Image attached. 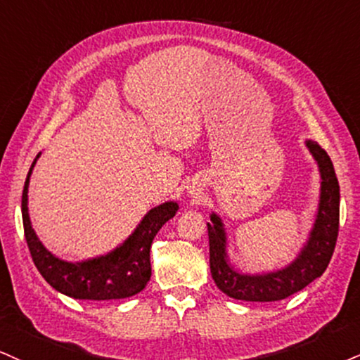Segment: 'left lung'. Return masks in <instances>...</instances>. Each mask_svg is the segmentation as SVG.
Listing matches in <instances>:
<instances>
[{
  "label": "left lung",
  "instance_id": "left-lung-1",
  "mask_svg": "<svg viewBox=\"0 0 360 360\" xmlns=\"http://www.w3.org/2000/svg\"><path fill=\"white\" fill-rule=\"evenodd\" d=\"M307 146L317 160L322 176L321 203L307 245L299 259L278 272L265 275H242L230 267L225 254V230L219 217L212 214L208 227L210 242V272L224 294L248 302H274L302 290L310 282L326 272L334 254L339 235V181L329 155L317 141L309 140Z\"/></svg>",
  "mask_w": 360,
  "mask_h": 360
}]
</instances>
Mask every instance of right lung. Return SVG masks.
I'll return each mask as SVG.
<instances>
[{"mask_svg": "<svg viewBox=\"0 0 360 360\" xmlns=\"http://www.w3.org/2000/svg\"><path fill=\"white\" fill-rule=\"evenodd\" d=\"M34 163L37 160L31 165L25 181L21 214H23L25 237L31 259L44 281L61 294L82 300L125 299L143 290L146 282L152 277L150 247H152L155 235L165 221L176 214L179 205L167 202L152 208L141 220L139 229L130 235V238L112 254L82 262V264H72V262L60 260L51 255L31 229L28 215V184Z\"/></svg>", "mask_w": 360, "mask_h": 360, "instance_id": "add662e5", "label": "right lung"}]
</instances>
